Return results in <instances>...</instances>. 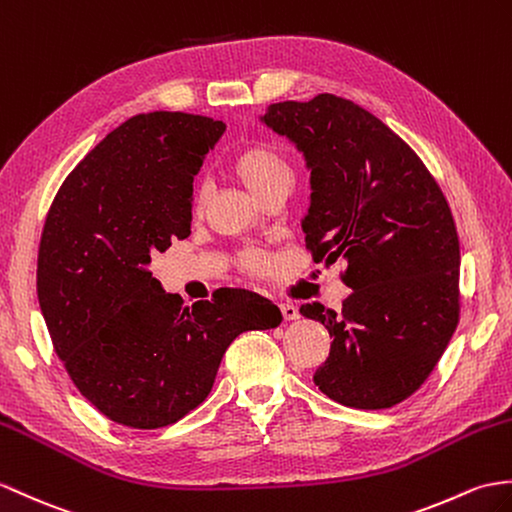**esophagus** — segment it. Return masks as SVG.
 Masks as SVG:
<instances>
[{"mask_svg": "<svg viewBox=\"0 0 512 512\" xmlns=\"http://www.w3.org/2000/svg\"><path fill=\"white\" fill-rule=\"evenodd\" d=\"M279 310H281V314H283L285 320H296V318L301 316V314H299V307H296L294 303H281Z\"/></svg>", "mask_w": 512, "mask_h": 512, "instance_id": "1", "label": "esophagus"}]
</instances>
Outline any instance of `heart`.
Instances as JSON below:
<instances>
[{
	"mask_svg": "<svg viewBox=\"0 0 512 512\" xmlns=\"http://www.w3.org/2000/svg\"><path fill=\"white\" fill-rule=\"evenodd\" d=\"M231 172L257 200L294 181V170L285 152L270 141H253L237 150L231 159ZM251 266L261 268V259L251 257Z\"/></svg>",
	"mask_w": 512,
	"mask_h": 512,
	"instance_id": "obj_1",
	"label": "heart"
}]
</instances>
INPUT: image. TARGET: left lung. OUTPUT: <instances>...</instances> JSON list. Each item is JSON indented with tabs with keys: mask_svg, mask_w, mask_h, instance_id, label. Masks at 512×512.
I'll list each match as a JSON object with an SVG mask.
<instances>
[{
	"mask_svg": "<svg viewBox=\"0 0 512 512\" xmlns=\"http://www.w3.org/2000/svg\"><path fill=\"white\" fill-rule=\"evenodd\" d=\"M303 152L314 261H347L342 312L301 307L334 338L314 384L342 406L384 410L425 382L460 314V244L441 187L406 141L351 100L320 93L259 117Z\"/></svg>",
	"mask_w": 512,
	"mask_h": 512,
	"instance_id": "8db88e82",
	"label": "left lung"
}]
</instances>
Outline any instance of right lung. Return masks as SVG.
I'll return each mask as SVG.
<instances>
[{"label": "right lung", "instance_id": "add662e5", "mask_svg": "<svg viewBox=\"0 0 512 512\" xmlns=\"http://www.w3.org/2000/svg\"><path fill=\"white\" fill-rule=\"evenodd\" d=\"M224 128L178 111L130 117L71 170L47 211L37 294L54 349L80 395L135 430L198 408L229 344L283 318L237 288L185 307L148 268L192 233L194 176Z\"/></svg>", "mask_w": 512, "mask_h": 512}]
</instances>
